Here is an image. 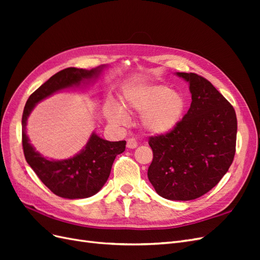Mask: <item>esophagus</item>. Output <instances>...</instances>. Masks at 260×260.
Returning <instances> with one entry per match:
<instances>
[{"instance_id": "obj_1", "label": "esophagus", "mask_w": 260, "mask_h": 260, "mask_svg": "<svg viewBox=\"0 0 260 260\" xmlns=\"http://www.w3.org/2000/svg\"><path fill=\"white\" fill-rule=\"evenodd\" d=\"M137 146H138V142H137L136 139L131 138V139L127 140V147L128 148H136Z\"/></svg>"}]
</instances>
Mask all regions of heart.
Here are the masks:
<instances>
[{
  "label": "heart",
  "mask_w": 260,
  "mask_h": 260,
  "mask_svg": "<svg viewBox=\"0 0 260 260\" xmlns=\"http://www.w3.org/2000/svg\"><path fill=\"white\" fill-rule=\"evenodd\" d=\"M122 104L128 111L141 114V127L152 136H162L176 129L186 109V100L182 93L155 83L128 91ZM105 115L115 125L124 124L128 120L127 114L118 104L108 105Z\"/></svg>",
  "instance_id": "obj_1"
}]
</instances>
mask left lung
<instances>
[{
	"mask_svg": "<svg viewBox=\"0 0 260 260\" xmlns=\"http://www.w3.org/2000/svg\"><path fill=\"white\" fill-rule=\"evenodd\" d=\"M188 83L192 103L176 129L152 137L147 177L157 194L191 201L210 191L229 170L235 154L234 108L205 78L176 73Z\"/></svg>",
	"mask_w": 260,
	"mask_h": 260,
	"instance_id": "left-lung-1",
	"label": "left lung"
}]
</instances>
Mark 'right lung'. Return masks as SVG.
Listing matches in <instances>:
<instances>
[{
  "instance_id": "obj_1",
  "label": "right lung",
  "mask_w": 260,
  "mask_h": 260,
  "mask_svg": "<svg viewBox=\"0 0 260 260\" xmlns=\"http://www.w3.org/2000/svg\"><path fill=\"white\" fill-rule=\"evenodd\" d=\"M107 65L91 70L69 67L52 76L29 96L23 108L22 147L25 158L42 182L60 198L68 200L86 199L95 195L111 175L117 155L125 148V141L111 142L92 132L88 142L79 153L67 159H50L36 151L27 136V121L34 108L53 94L74 88H82L95 82Z\"/></svg>"
}]
</instances>
